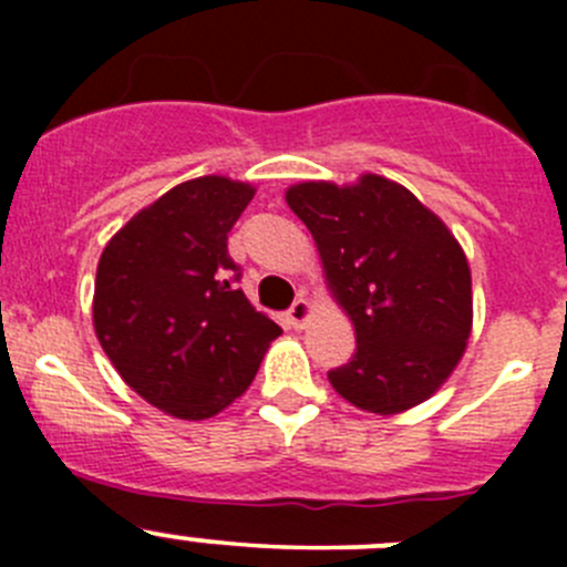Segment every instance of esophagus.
<instances>
[{"mask_svg": "<svg viewBox=\"0 0 567 567\" xmlns=\"http://www.w3.org/2000/svg\"><path fill=\"white\" fill-rule=\"evenodd\" d=\"M310 316H312V305L307 299H296L293 305H290V310L285 312L288 326H293V329H305V323L310 320Z\"/></svg>", "mask_w": 567, "mask_h": 567, "instance_id": "1", "label": "esophagus"}]
</instances>
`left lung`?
Wrapping results in <instances>:
<instances>
[{
  "mask_svg": "<svg viewBox=\"0 0 567 567\" xmlns=\"http://www.w3.org/2000/svg\"><path fill=\"white\" fill-rule=\"evenodd\" d=\"M285 199L316 238L329 290L357 331L351 362L329 370L337 394L373 414L431 398L472 331V274L447 225L381 175L299 183Z\"/></svg>",
  "mask_w": 567,
  "mask_h": 567,
  "instance_id": "left-lung-1",
  "label": "left lung"
}]
</instances>
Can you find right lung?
I'll use <instances>...</instances> for the list:
<instances>
[{"label":"right lung","mask_w":567,"mask_h":567,"mask_svg":"<svg viewBox=\"0 0 567 567\" xmlns=\"http://www.w3.org/2000/svg\"><path fill=\"white\" fill-rule=\"evenodd\" d=\"M249 183L194 177L142 208L101 255L93 323L125 384L181 420H208L241 398L282 334L238 288L227 233Z\"/></svg>","instance_id":"right-lung-1"}]
</instances>
